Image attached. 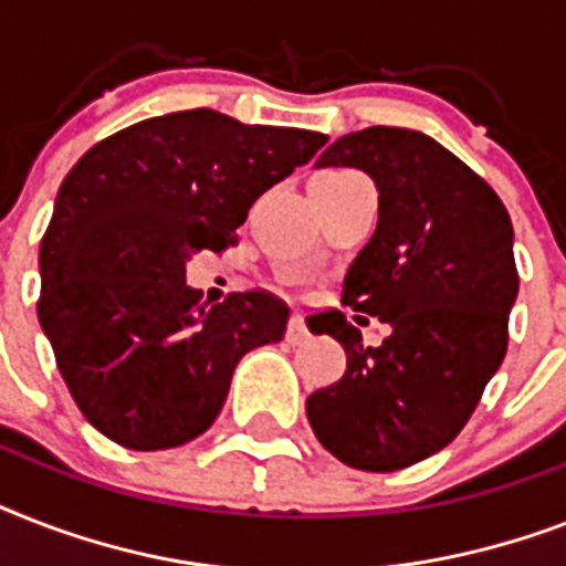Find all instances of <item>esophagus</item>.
Listing matches in <instances>:
<instances>
[{
    "instance_id": "esophagus-1",
    "label": "esophagus",
    "mask_w": 566,
    "mask_h": 566,
    "mask_svg": "<svg viewBox=\"0 0 566 566\" xmlns=\"http://www.w3.org/2000/svg\"><path fill=\"white\" fill-rule=\"evenodd\" d=\"M308 337V328H305V319L300 317V314H293L291 317V326H287V340L291 344H302Z\"/></svg>"
}]
</instances>
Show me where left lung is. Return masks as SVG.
Masks as SVG:
<instances>
[{
	"mask_svg": "<svg viewBox=\"0 0 566 566\" xmlns=\"http://www.w3.org/2000/svg\"><path fill=\"white\" fill-rule=\"evenodd\" d=\"M314 167L376 181V231L346 270L344 302L378 316L388 337L364 347L344 311L308 317L314 335L344 346L346 373L314 390L305 413L344 464L394 473L452 443L500 370L520 287L514 229L491 185L422 132H353Z\"/></svg>",
	"mask_w": 566,
	"mask_h": 566,
	"instance_id": "obj_1",
	"label": "left lung"
}]
</instances>
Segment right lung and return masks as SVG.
I'll list each match as a JSON object with an SVG mask.
<instances>
[{
	"mask_svg": "<svg viewBox=\"0 0 566 566\" xmlns=\"http://www.w3.org/2000/svg\"><path fill=\"white\" fill-rule=\"evenodd\" d=\"M326 140L176 111L66 172L40 240L38 319L93 429L140 452L181 447L217 420L240 358L282 340L284 302L249 291L208 308L185 266L231 247L258 196Z\"/></svg>",
	"mask_w": 566,
	"mask_h": 566,
	"instance_id": "1",
	"label": "right lung"
}]
</instances>
